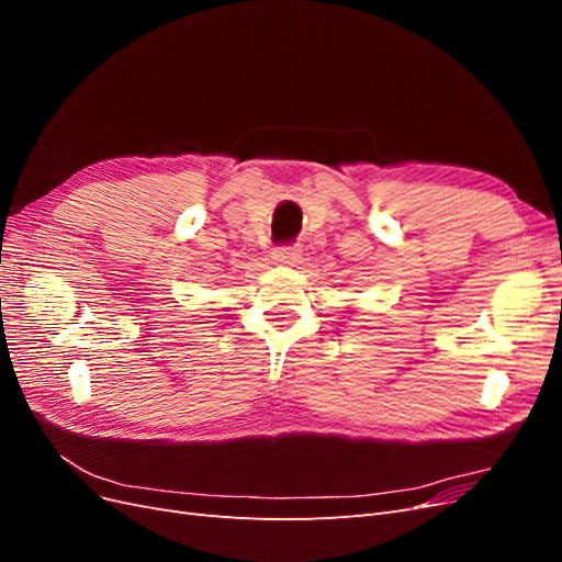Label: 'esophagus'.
<instances>
[{
    "mask_svg": "<svg viewBox=\"0 0 562 562\" xmlns=\"http://www.w3.org/2000/svg\"><path fill=\"white\" fill-rule=\"evenodd\" d=\"M277 265H295L300 258V248L297 246H277L274 252H271Z\"/></svg>",
    "mask_w": 562,
    "mask_h": 562,
    "instance_id": "34e87169",
    "label": "esophagus"
}]
</instances>
